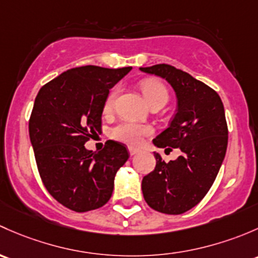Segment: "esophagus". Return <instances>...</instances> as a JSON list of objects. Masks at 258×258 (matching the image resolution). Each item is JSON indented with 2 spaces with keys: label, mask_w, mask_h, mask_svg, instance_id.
<instances>
[{
  "label": "esophagus",
  "mask_w": 258,
  "mask_h": 258,
  "mask_svg": "<svg viewBox=\"0 0 258 258\" xmlns=\"http://www.w3.org/2000/svg\"><path fill=\"white\" fill-rule=\"evenodd\" d=\"M139 153V150H138V149H135V148H132V147H129V154L130 155H135V154H138Z\"/></svg>",
  "instance_id": "1"
}]
</instances>
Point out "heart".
Here are the masks:
<instances>
[{"label":"heart","instance_id":"1","mask_svg":"<svg viewBox=\"0 0 258 258\" xmlns=\"http://www.w3.org/2000/svg\"><path fill=\"white\" fill-rule=\"evenodd\" d=\"M140 88H142L143 94H144L149 105L159 102H168V89L165 88V86L160 81H156V79H145L140 84ZM116 97H118V88H114L109 93V95H108L107 100H105V110L109 111L113 109ZM111 134H113V137L115 139L120 140V142L125 143V144L133 145V147H137V145L142 144L145 137H149V135L153 134V128L149 125L133 123V121H121V123H119L113 129Z\"/></svg>","mask_w":258,"mask_h":258}]
</instances>
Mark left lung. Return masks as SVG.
Listing matches in <instances>:
<instances>
[{
	"instance_id": "1",
	"label": "left lung",
	"mask_w": 258,
	"mask_h": 258,
	"mask_svg": "<svg viewBox=\"0 0 258 258\" xmlns=\"http://www.w3.org/2000/svg\"><path fill=\"white\" fill-rule=\"evenodd\" d=\"M139 70L165 79L177 100L176 114L153 140L154 145L181 150V155L170 163L154 153L156 165L143 177V195L156 211L184 214L208 194L225 159L228 132L224 104L214 89L172 66Z\"/></svg>"
}]
</instances>
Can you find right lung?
<instances>
[{"mask_svg":"<svg viewBox=\"0 0 258 258\" xmlns=\"http://www.w3.org/2000/svg\"><path fill=\"white\" fill-rule=\"evenodd\" d=\"M132 71L72 68L39 89L30 119V139L44 186L77 212L109 201L116 171L128 160L125 145L108 140L99 153L84 147L99 132L109 90Z\"/></svg>","mask_w":258,"mask_h":258,"instance_id":"add662e5","label":"right lung"}]
</instances>
